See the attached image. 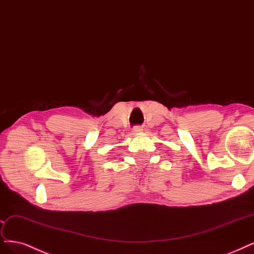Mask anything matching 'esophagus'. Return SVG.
Returning <instances> with one entry per match:
<instances>
[{
    "label": "esophagus",
    "instance_id": "1",
    "mask_svg": "<svg viewBox=\"0 0 254 254\" xmlns=\"http://www.w3.org/2000/svg\"><path fill=\"white\" fill-rule=\"evenodd\" d=\"M142 131H143V129H142L141 126H135V127L132 129V132H133V133H141Z\"/></svg>",
    "mask_w": 254,
    "mask_h": 254
}]
</instances>
